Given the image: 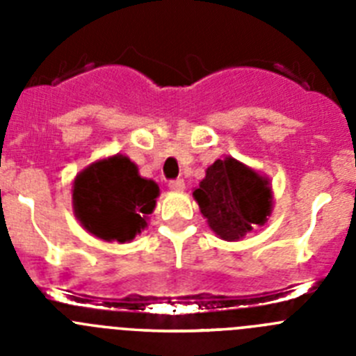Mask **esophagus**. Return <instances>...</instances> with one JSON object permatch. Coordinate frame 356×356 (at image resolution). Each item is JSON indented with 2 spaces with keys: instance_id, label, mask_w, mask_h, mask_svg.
<instances>
[{
  "instance_id": "esophagus-1",
  "label": "esophagus",
  "mask_w": 356,
  "mask_h": 356,
  "mask_svg": "<svg viewBox=\"0 0 356 356\" xmlns=\"http://www.w3.org/2000/svg\"><path fill=\"white\" fill-rule=\"evenodd\" d=\"M169 188L175 191V193H181V191L185 188V181L180 180V178H178V180H171L169 181Z\"/></svg>"
}]
</instances>
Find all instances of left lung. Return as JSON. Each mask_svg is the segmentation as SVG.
Wrapping results in <instances>:
<instances>
[{
    "instance_id": "8db88e82",
    "label": "left lung",
    "mask_w": 356,
    "mask_h": 356,
    "mask_svg": "<svg viewBox=\"0 0 356 356\" xmlns=\"http://www.w3.org/2000/svg\"><path fill=\"white\" fill-rule=\"evenodd\" d=\"M209 226L222 241H241L257 226H264L273 210L269 180L226 156L207 169L193 193Z\"/></svg>"
}]
</instances>
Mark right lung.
I'll return each instance as SVG.
<instances>
[{"label": "right lung", "instance_id": "obj_1", "mask_svg": "<svg viewBox=\"0 0 356 356\" xmlns=\"http://www.w3.org/2000/svg\"><path fill=\"white\" fill-rule=\"evenodd\" d=\"M160 188L139 175L124 155L97 160L72 184V209L89 234L106 242H130L147 226Z\"/></svg>", "mask_w": 356, "mask_h": 356}]
</instances>
